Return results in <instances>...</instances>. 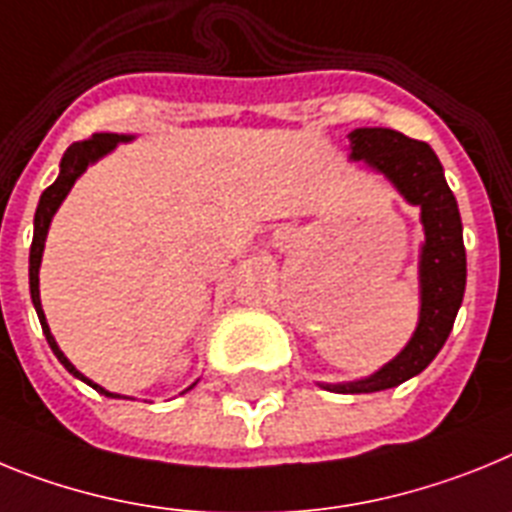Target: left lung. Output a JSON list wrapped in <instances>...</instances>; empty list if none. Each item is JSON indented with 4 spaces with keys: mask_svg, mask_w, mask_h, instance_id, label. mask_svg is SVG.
<instances>
[{
    "mask_svg": "<svg viewBox=\"0 0 512 512\" xmlns=\"http://www.w3.org/2000/svg\"><path fill=\"white\" fill-rule=\"evenodd\" d=\"M350 162H361L384 177L410 206L420 208L425 242L420 247V317L410 342L371 376L324 384L335 394H371L404 384L441 353L453 330L466 288V250L459 203L448 188L441 159L425 141L391 128H355L348 133Z\"/></svg>",
    "mask_w": 512,
    "mask_h": 512,
    "instance_id": "1",
    "label": "left lung"
}]
</instances>
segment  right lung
<instances>
[{"label": "right lung", "mask_w": 512, "mask_h": 512, "mask_svg": "<svg viewBox=\"0 0 512 512\" xmlns=\"http://www.w3.org/2000/svg\"><path fill=\"white\" fill-rule=\"evenodd\" d=\"M131 139L133 136H126V133H95L92 139L77 141V144H71L69 149L64 151V157H61V164H59V177H56V182H53V185H48V188L43 190L41 201H38V208H35L33 244H30V299H33L35 314H38V319H41L43 335H46L53 355L59 358V363L71 373V376H77L79 381L90 384L95 391H100V394H105V397H113V399H128V397H123V394H115V391H108L105 386H100V384H95L92 379H87L82 371H77V368H74V363H71L69 358L64 355V350L59 348L56 337L51 335V327H48L46 314H43V306H41V278H38V273H41V260H43V250H46V237H48V229H51V221H53V216H56V211H59L61 203H64L66 195H69V190L74 188V182H77L79 177L87 172V167H90V164L100 162L102 157H108L115 146L126 144V141H131ZM195 384H198V381H193V384H190L185 391L193 389ZM185 391H182V394H185Z\"/></svg>", "instance_id": "obj_1"}]
</instances>
